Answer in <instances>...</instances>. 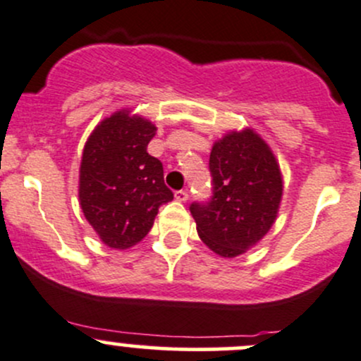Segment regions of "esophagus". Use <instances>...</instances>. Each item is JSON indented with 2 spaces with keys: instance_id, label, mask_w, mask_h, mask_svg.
<instances>
[{
  "instance_id": "34e87169",
  "label": "esophagus",
  "mask_w": 361,
  "mask_h": 361,
  "mask_svg": "<svg viewBox=\"0 0 361 361\" xmlns=\"http://www.w3.org/2000/svg\"><path fill=\"white\" fill-rule=\"evenodd\" d=\"M174 199H176L178 202H187L188 192H185V190H178V192H174Z\"/></svg>"
}]
</instances>
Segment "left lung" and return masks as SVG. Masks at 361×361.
I'll return each instance as SVG.
<instances>
[{
	"instance_id": "1",
	"label": "left lung",
	"mask_w": 361,
	"mask_h": 361,
	"mask_svg": "<svg viewBox=\"0 0 361 361\" xmlns=\"http://www.w3.org/2000/svg\"><path fill=\"white\" fill-rule=\"evenodd\" d=\"M212 199L190 205L200 240L214 253L235 259L269 233L283 199V174L267 142L252 128L214 142L209 159Z\"/></svg>"
}]
</instances>
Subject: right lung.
Segmentation results:
<instances>
[{
	"label": "right lung",
	"instance_id": "right-lung-1",
	"mask_svg": "<svg viewBox=\"0 0 361 361\" xmlns=\"http://www.w3.org/2000/svg\"><path fill=\"white\" fill-rule=\"evenodd\" d=\"M156 130L147 118L120 109L99 121L85 142L78 200L102 243L114 250L144 240L161 205L173 200L161 161L147 152Z\"/></svg>",
	"mask_w": 361,
	"mask_h": 361
}]
</instances>
